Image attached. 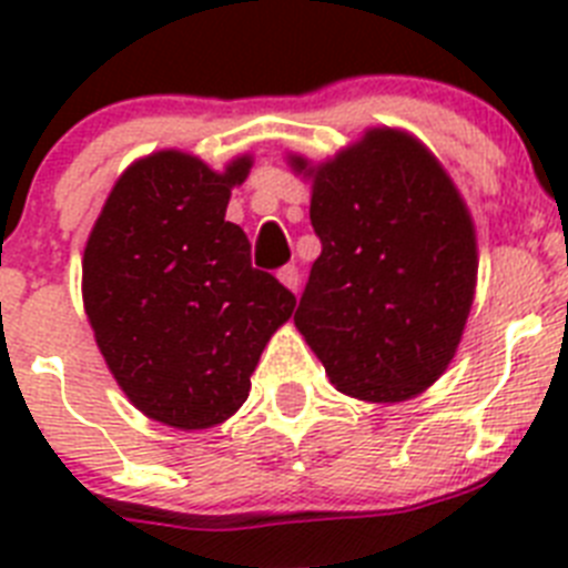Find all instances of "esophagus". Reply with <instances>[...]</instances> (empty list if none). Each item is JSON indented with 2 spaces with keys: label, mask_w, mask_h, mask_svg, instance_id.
<instances>
[{
  "label": "esophagus",
  "mask_w": 568,
  "mask_h": 568,
  "mask_svg": "<svg viewBox=\"0 0 568 568\" xmlns=\"http://www.w3.org/2000/svg\"><path fill=\"white\" fill-rule=\"evenodd\" d=\"M278 281L284 284V287L290 290V293H298L301 287V275H298V267H293V264H287V267L278 270Z\"/></svg>",
  "instance_id": "1"
}]
</instances>
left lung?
<instances>
[{
    "label": "left lung",
    "instance_id": "1",
    "mask_svg": "<svg viewBox=\"0 0 568 568\" xmlns=\"http://www.w3.org/2000/svg\"><path fill=\"white\" fill-rule=\"evenodd\" d=\"M313 182L321 255L295 327L349 398L400 404L446 373L478 284L464 195L420 139L369 128L327 162L290 153Z\"/></svg>",
    "mask_w": 568,
    "mask_h": 568
}]
</instances>
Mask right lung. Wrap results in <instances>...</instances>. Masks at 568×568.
Returning <instances> with one entry per match:
<instances>
[{
	"label": "right lung",
	"mask_w": 568,
	"mask_h": 568,
	"mask_svg": "<svg viewBox=\"0 0 568 568\" xmlns=\"http://www.w3.org/2000/svg\"><path fill=\"white\" fill-rule=\"evenodd\" d=\"M250 168V153L224 170L184 150L135 159L84 244L82 301L104 364L139 413L184 433L239 413L264 346L295 310L224 219Z\"/></svg>",
	"instance_id": "right-lung-1"
}]
</instances>
